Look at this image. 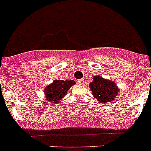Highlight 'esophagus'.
<instances>
[{
    "instance_id": "34e87169",
    "label": "esophagus",
    "mask_w": 151,
    "mask_h": 151,
    "mask_svg": "<svg viewBox=\"0 0 151 151\" xmlns=\"http://www.w3.org/2000/svg\"><path fill=\"white\" fill-rule=\"evenodd\" d=\"M83 83H84V80H83V79H80V80H77V84L83 85Z\"/></svg>"
}]
</instances>
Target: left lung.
Masks as SVG:
<instances>
[{
	"instance_id": "left-lung-1",
	"label": "left lung",
	"mask_w": 151,
	"mask_h": 151,
	"mask_svg": "<svg viewBox=\"0 0 151 151\" xmlns=\"http://www.w3.org/2000/svg\"><path fill=\"white\" fill-rule=\"evenodd\" d=\"M89 88L93 98L104 105L114 100L120 91L114 81L103 78L100 75H95L93 77Z\"/></svg>"
}]
</instances>
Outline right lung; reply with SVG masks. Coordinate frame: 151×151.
<instances>
[{"label": "right lung", "mask_w": 151, "mask_h": 151, "mask_svg": "<svg viewBox=\"0 0 151 151\" xmlns=\"http://www.w3.org/2000/svg\"><path fill=\"white\" fill-rule=\"evenodd\" d=\"M76 83L74 80H55L43 89L45 98L48 103L58 105L60 99L65 96L67 92Z\"/></svg>", "instance_id": "obj_1"}]
</instances>
